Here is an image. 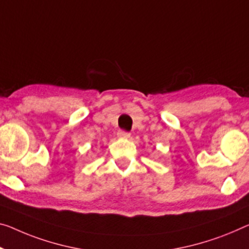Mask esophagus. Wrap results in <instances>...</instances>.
Here are the masks:
<instances>
[{
	"mask_svg": "<svg viewBox=\"0 0 249 249\" xmlns=\"http://www.w3.org/2000/svg\"><path fill=\"white\" fill-rule=\"evenodd\" d=\"M118 137L124 138V139H127V138H130V132L125 131V130H120V131L118 132Z\"/></svg>",
	"mask_w": 249,
	"mask_h": 249,
	"instance_id": "obj_1",
	"label": "esophagus"
}]
</instances>
